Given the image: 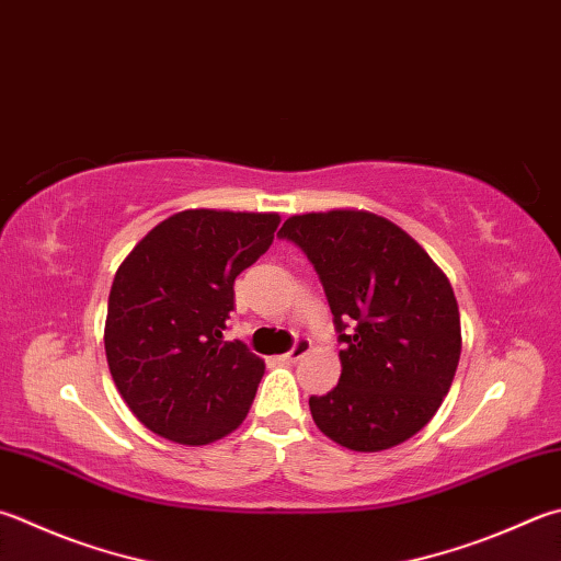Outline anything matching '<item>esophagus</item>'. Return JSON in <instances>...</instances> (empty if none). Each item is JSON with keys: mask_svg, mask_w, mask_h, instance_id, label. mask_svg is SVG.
Returning <instances> with one entry per match:
<instances>
[{"mask_svg": "<svg viewBox=\"0 0 561 561\" xmlns=\"http://www.w3.org/2000/svg\"><path fill=\"white\" fill-rule=\"evenodd\" d=\"M310 348H312V342L308 340V336H298V342H295V346L290 348L288 354H283L280 358H283L285 364H295V362H300V358L308 354Z\"/></svg>", "mask_w": 561, "mask_h": 561, "instance_id": "34e87169", "label": "esophagus"}]
</instances>
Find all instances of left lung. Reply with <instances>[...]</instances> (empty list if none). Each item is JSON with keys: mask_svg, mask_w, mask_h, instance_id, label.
I'll use <instances>...</instances> for the list:
<instances>
[{"mask_svg": "<svg viewBox=\"0 0 561 561\" xmlns=\"http://www.w3.org/2000/svg\"><path fill=\"white\" fill-rule=\"evenodd\" d=\"M278 237L320 276L344 348L342 376L310 398L322 435L352 451H383L427 425L461 354L451 283L408 231L366 209L293 215Z\"/></svg>", "mask_w": 561, "mask_h": 561, "instance_id": "1", "label": "left lung"}]
</instances>
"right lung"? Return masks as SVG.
Returning a JSON list of instances; mask_svg holds the SVG:
<instances>
[{"label":"right lung","instance_id":"1","mask_svg":"<svg viewBox=\"0 0 561 561\" xmlns=\"http://www.w3.org/2000/svg\"><path fill=\"white\" fill-rule=\"evenodd\" d=\"M278 225L276 213L183 209L116 268L104 352L124 403L158 437L199 447L244 422L266 364L225 330L237 276Z\"/></svg>","mask_w":561,"mask_h":561}]
</instances>
